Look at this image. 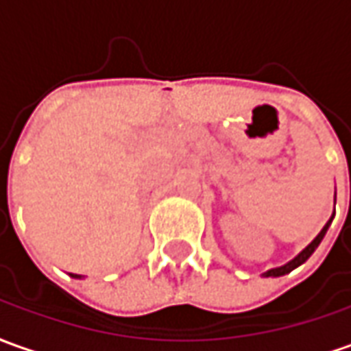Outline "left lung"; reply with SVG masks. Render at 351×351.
<instances>
[{
  "mask_svg": "<svg viewBox=\"0 0 351 351\" xmlns=\"http://www.w3.org/2000/svg\"><path fill=\"white\" fill-rule=\"evenodd\" d=\"M330 223H332V217H330V221H328V223H326V225L323 226V230H321V232L317 234L315 240H313L311 244L307 245L306 250H304V252H302L300 256L294 257V259H292L290 263H286V265L278 267V269H271V271H267L265 276H282V275H286V273H290V271H294L295 267H300V265H302V263H306L307 259H309V256H311V254L315 252L317 245L321 244V240H323V236L326 234V230H328V225H330Z\"/></svg>",
  "mask_w": 351,
  "mask_h": 351,
  "instance_id": "obj_1",
  "label": "left lung"
}]
</instances>
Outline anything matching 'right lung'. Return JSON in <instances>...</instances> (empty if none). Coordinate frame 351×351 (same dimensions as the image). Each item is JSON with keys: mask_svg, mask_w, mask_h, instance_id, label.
<instances>
[{"mask_svg": "<svg viewBox=\"0 0 351 351\" xmlns=\"http://www.w3.org/2000/svg\"><path fill=\"white\" fill-rule=\"evenodd\" d=\"M73 276H78V275H73Z\"/></svg>", "mask_w": 351, "mask_h": 351, "instance_id": "obj_1", "label": "right lung"}]
</instances>
